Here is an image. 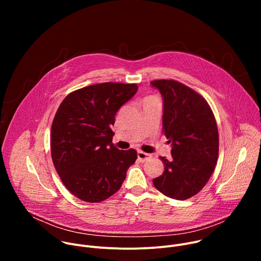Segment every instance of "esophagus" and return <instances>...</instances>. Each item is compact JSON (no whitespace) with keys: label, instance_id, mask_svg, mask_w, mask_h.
I'll list each match as a JSON object with an SVG mask.
<instances>
[{"label":"esophagus","instance_id":"34e87169","mask_svg":"<svg viewBox=\"0 0 261 261\" xmlns=\"http://www.w3.org/2000/svg\"><path fill=\"white\" fill-rule=\"evenodd\" d=\"M152 156L150 155V154H147V153H144V152H142V151H138L137 152V158H138V160L140 161V162H145V161H147L148 159H150Z\"/></svg>","mask_w":261,"mask_h":261}]
</instances>
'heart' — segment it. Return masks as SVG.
<instances>
[{
	"label": "heart",
	"instance_id": "heart-1",
	"mask_svg": "<svg viewBox=\"0 0 261 261\" xmlns=\"http://www.w3.org/2000/svg\"><path fill=\"white\" fill-rule=\"evenodd\" d=\"M150 98H155V97H148V98H146V99H150Z\"/></svg>",
	"mask_w": 261,
	"mask_h": 261
}]
</instances>
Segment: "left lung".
I'll return each instance as SVG.
<instances>
[{
	"label": "left lung",
	"mask_w": 261,
	"mask_h": 261,
	"mask_svg": "<svg viewBox=\"0 0 261 261\" xmlns=\"http://www.w3.org/2000/svg\"><path fill=\"white\" fill-rule=\"evenodd\" d=\"M163 98L162 131L171 143V158L160 157L163 173L153 179L167 197L185 200L196 195L210 179L218 160L219 134L206 100L172 80L151 82Z\"/></svg>",
	"instance_id": "obj_1"
}]
</instances>
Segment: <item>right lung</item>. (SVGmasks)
I'll use <instances>...</instances> for the list:
<instances>
[{
  "instance_id": "add662e5",
  "label": "right lung",
  "mask_w": 261,
  "mask_h": 261,
  "mask_svg": "<svg viewBox=\"0 0 261 261\" xmlns=\"http://www.w3.org/2000/svg\"><path fill=\"white\" fill-rule=\"evenodd\" d=\"M136 84L103 83L74 91L59 106L51 125L50 151L65 187L86 202L115 194L137 159L133 148L113 143L110 129L120 107L137 92Z\"/></svg>"
}]
</instances>
